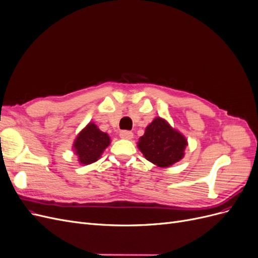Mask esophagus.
Wrapping results in <instances>:
<instances>
[{
  "mask_svg": "<svg viewBox=\"0 0 258 258\" xmlns=\"http://www.w3.org/2000/svg\"><path fill=\"white\" fill-rule=\"evenodd\" d=\"M119 137L121 138V139H123V140H131L132 138H134V134H132V132H130V131H121L120 134H119Z\"/></svg>",
  "mask_w": 258,
  "mask_h": 258,
  "instance_id": "esophagus-1",
  "label": "esophagus"
}]
</instances>
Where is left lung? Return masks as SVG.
Returning <instances> with one entry per match:
<instances>
[{
  "label": "left lung",
  "mask_w": 258,
  "mask_h": 258,
  "mask_svg": "<svg viewBox=\"0 0 258 258\" xmlns=\"http://www.w3.org/2000/svg\"><path fill=\"white\" fill-rule=\"evenodd\" d=\"M187 145V139L161 117L148 124L138 142L146 160L159 168L171 167L183 159Z\"/></svg>",
  "instance_id": "left-lung-1"
}]
</instances>
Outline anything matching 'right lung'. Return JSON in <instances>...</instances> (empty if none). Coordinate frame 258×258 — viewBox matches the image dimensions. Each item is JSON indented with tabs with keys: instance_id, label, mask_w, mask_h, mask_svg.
<instances>
[{
	"instance_id": "obj_1",
	"label": "right lung",
	"mask_w": 258,
	"mask_h": 258,
	"mask_svg": "<svg viewBox=\"0 0 258 258\" xmlns=\"http://www.w3.org/2000/svg\"><path fill=\"white\" fill-rule=\"evenodd\" d=\"M111 139L101 131L96 123L89 122L74 140L73 152L81 165H90L100 159L105 148L110 145Z\"/></svg>"
}]
</instances>
